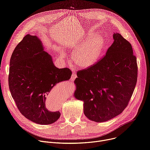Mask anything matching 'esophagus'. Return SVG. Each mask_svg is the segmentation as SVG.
<instances>
[{"mask_svg": "<svg viewBox=\"0 0 150 150\" xmlns=\"http://www.w3.org/2000/svg\"><path fill=\"white\" fill-rule=\"evenodd\" d=\"M76 77H77L76 74L75 72H73L72 74V76H71V81H74L75 79V78H76Z\"/></svg>", "mask_w": 150, "mask_h": 150, "instance_id": "1", "label": "esophagus"}]
</instances>
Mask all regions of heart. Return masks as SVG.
Listing matches in <instances>:
<instances>
[{"label":"heart","instance_id":"obj_1","mask_svg":"<svg viewBox=\"0 0 150 150\" xmlns=\"http://www.w3.org/2000/svg\"><path fill=\"white\" fill-rule=\"evenodd\" d=\"M105 39L101 33L91 31L84 40L74 45L72 59L75 65L82 69H88L100 60L105 47Z\"/></svg>","mask_w":150,"mask_h":150}]
</instances>
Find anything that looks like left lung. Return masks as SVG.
<instances>
[{
    "label": "left lung",
    "instance_id": "left-lung-1",
    "mask_svg": "<svg viewBox=\"0 0 150 150\" xmlns=\"http://www.w3.org/2000/svg\"><path fill=\"white\" fill-rule=\"evenodd\" d=\"M105 55L90 68L77 72L75 97L83 101V113L96 122L108 121L126 108L137 81L138 67L130 42L114 33Z\"/></svg>",
    "mask_w": 150,
    "mask_h": 150
}]
</instances>
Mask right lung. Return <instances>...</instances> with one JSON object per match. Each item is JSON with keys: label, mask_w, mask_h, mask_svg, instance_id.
<instances>
[{"label": "right lung", "mask_w": 150, "mask_h": 150, "mask_svg": "<svg viewBox=\"0 0 150 150\" xmlns=\"http://www.w3.org/2000/svg\"><path fill=\"white\" fill-rule=\"evenodd\" d=\"M71 75L69 69L54 66L37 36L27 34L11 57L9 90L18 110L27 119L40 125L52 124L60 114L47 110L46 97L57 83L69 80Z\"/></svg>", "instance_id": "add662e5"}]
</instances>
